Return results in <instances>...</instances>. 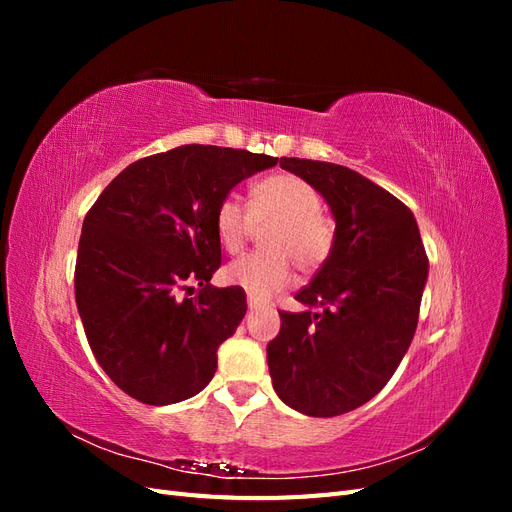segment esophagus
<instances>
[{
	"label": "esophagus",
	"instance_id": "obj_1",
	"mask_svg": "<svg viewBox=\"0 0 512 512\" xmlns=\"http://www.w3.org/2000/svg\"><path fill=\"white\" fill-rule=\"evenodd\" d=\"M262 305L258 303V301H254V299H247V309H250V312H258Z\"/></svg>",
	"mask_w": 512,
	"mask_h": 512
}]
</instances>
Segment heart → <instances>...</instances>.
Masks as SVG:
<instances>
[{
  "mask_svg": "<svg viewBox=\"0 0 512 512\" xmlns=\"http://www.w3.org/2000/svg\"><path fill=\"white\" fill-rule=\"evenodd\" d=\"M320 207L314 185L288 173L258 181L250 209L237 194H226L215 209V232L224 250L237 252L256 226H271L260 239L265 250L230 260L222 282L241 288L254 301H267L292 282L290 262L301 273L320 269L333 247V228Z\"/></svg>",
  "mask_w": 512,
  "mask_h": 512,
  "instance_id": "1",
  "label": "heart"
}]
</instances>
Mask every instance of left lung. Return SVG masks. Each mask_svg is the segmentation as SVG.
<instances>
[{"instance_id": "8db88e82", "label": "left lung", "mask_w": 512, "mask_h": 512, "mask_svg": "<svg viewBox=\"0 0 512 512\" xmlns=\"http://www.w3.org/2000/svg\"><path fill=\"white\" fill-rule=\"evenodd\" d=\"M280 166L314 185L335 235L327 262L294 297L305 312L280 314L269 374L292 410L339 416L378 395L404 359L429 260L412 211L374 181L331 162L282 158Z\"/></svg>"}]
</instances>
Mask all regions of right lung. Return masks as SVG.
<instances>
[{"label":"right lung","mask_w":512,"mask_h":512,"mask_svg":"<svg viewBox=\"0 0 512 512\" xmlns=\"http://www.w3.org/2000/svg\"><path fill=\"white\" fill-rule=\"evenodd\" d=\"M277 158L181 145L123 168L83 222L76 307L96 361L149 406L190 399L211 382L218 348L247 312L241 288H215L222 262L215 209ZM201 286L194 300L180 290Z\"/></svg>","instance_id":"right-lung-1"}]
</instances>
